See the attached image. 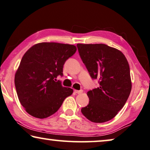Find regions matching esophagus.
<instances>
[{
    "label": "esophagus",
    "instance_id": "esophagus-1",
    "mask_svg": "<svg viewBox=\"0 0 150 150\" xmlns=\"http://www.w3.org/2000/svg\"><path fill=\"white\" fill-rule=\"evenodd\" d=\"M74 93H76V94H80V93H82V92H83V91L82 90H80V91L74 90Z\"/></svg>",
    "mask_w": 150,
    "mask_h": 150
}]
</instances>
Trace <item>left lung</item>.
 Wrapping results in <instances>:
<instances>
[{"mask_svg": "<svg viewBox=\"0 0 150 150\" xmlns=\"http://www.w3.org/2000/svg\"><path fill=\"white\" fill-rule=\"evenodd\" d=\"M82 62L99 86L87 92L89 102L81 112L91 122L101 123L116 116L129 98L132 84L127 58L104 44H77Z\"/></svg>", "mask_w": 150, "mask_h": 150, "instance_id": "left-lung-1", "label": "left lung"}]
</instances>
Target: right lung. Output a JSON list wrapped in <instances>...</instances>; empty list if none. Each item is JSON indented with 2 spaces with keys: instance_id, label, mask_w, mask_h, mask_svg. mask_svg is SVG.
I'll return each instance as SVG.
<instances>
[{
  "instance_id": "obj_1",
  "label": "right lung",
  "mask_w": 150,
  "mask_h": 150,
  "mask_svg": "<svg viewBox=\"0 0 150 150\" xmlns=\"http://www.w3.org/2000/svg\"><path fill=\"white\" fill-rule=\"evenodd\" d=\"M76 51L72 45L41 42L24 54L15 75V86L19 100L28 114L47 118L72 94V88L55 80L59 75L62 76L65 62Z\"/></svg>"
}]
</instances>
